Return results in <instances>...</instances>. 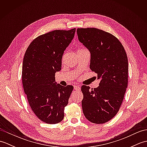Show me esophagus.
Masks as SVG:
<instances>
[{"mask_svg":"<svg viewBox=\"0 0 147 147\" xmlns=\"http://www.w3.org/2000/svg\"><path fill=\"white\" fill-rule=\"evenodd\" d=\"M74 89L76 90H80V86L79 85H75L74 86Z\"/></svg>","mask_w":147,"mask_h":147,"instance_id":"esophagus-1","label":"esophagus"}]
</instances>
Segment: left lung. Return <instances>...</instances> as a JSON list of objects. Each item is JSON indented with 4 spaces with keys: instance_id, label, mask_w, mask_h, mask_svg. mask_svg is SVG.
<instances>
[{
    "instance_id": "8db88e82",
    "label": "left lung",
    "mask_w": 147,
    "mask_h": 147,
    "mask_svg": "<svg viewBox=\"0 0 147 147\" xmlns=\"http://www.w3.org/2000/svg\"><path fill=\"white\" fill-rule=\"evenodd\" d=\"M79 41L90 53V68L100 80L97 88L82 86L83 114L89 121L103 124L119 111L127 86L128 62L116 37L94 28H78Z\"/></svg>"
}]
</instances>
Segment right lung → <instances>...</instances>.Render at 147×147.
I'll return each mask as SVG.
<instances>
[{"instance_id": "1", "label": "right lung", "mask_w": 147, "mask_h": 147, "mask_svg": "<svg viewBox=\"0 0 147 147\" xmlns=\"http://www.w3.org/2000/svg\"><path fill=\"white\" fill-rule=\"evenodd\" d=\"M76 29L54 30L37 37L24 54L22 82L30 106L36 117L47 124L64 119V107L73 90L72 85L57 84L64 52L73 39Z\"/></svg>"}]
</instances>
